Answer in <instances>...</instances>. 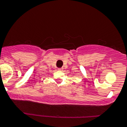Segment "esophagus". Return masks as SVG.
<instances>
[{
  "mask_svg": "<svg viewBox=\"0 0 127 127\" xmlns=\"http://www.w3.org/2000/svg\"><path fill=\"white\" fill-rule=\"evenodd\" d=\"M58 71H63V68H62V67H61V68H58Z\"/></svg>",
  "mask_w": 127,
  "mask_h": 127,
  "instance_id": "1",
  "label": "esophagus"
}]
</instances>
